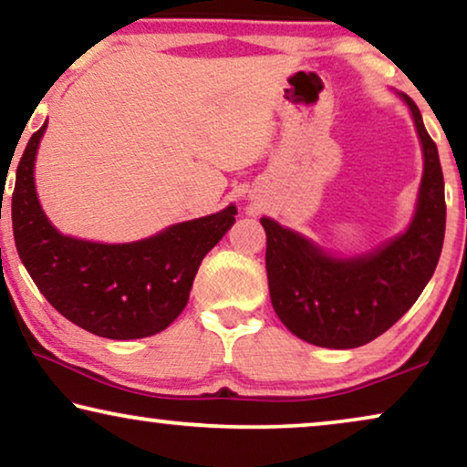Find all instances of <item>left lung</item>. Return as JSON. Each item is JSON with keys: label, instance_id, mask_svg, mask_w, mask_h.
I'll list each match as a JSON object with an SVG mask.
<instances>
[{"label": "left lung", "instance_id": "obj_1", "mask_svg": "<svg viewBox=\"0 0 467 467\" xmlns=\"http://www.w3.org/2000/svg\"><path fill=\"white\" fill-rule=\"evenodd\" d=\"M423 150L412 219L366 253H331L308 235L261 216L270 297L286 329L323 348H357L398 323L436 272L444 244V176L419 108L404 93Z\"/></svg>", "mask_w": 467, "mask_h": 467}]
</instances>
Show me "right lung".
<instances>
[{
    "label": "right lung",
    "instance_id": "right-lung-1",
    "mask_svg": "<svg viewBox=\"0 0 467 467\" xmlns=\"http://www.w3.org/2000/svg\"><path fill=\"white\" fill-rule=\"evenodd\" d=\"M48 120L27 142L12 193L18 257L37 289L67 321L110 340L163 331L189 302L197 267L235 223L238 208L161 229L136 242L66 235L44 214L36 191V157Z\"/></svg>",
    "mask_w": 467,
    "mask_h": 467
}]
</instances>
